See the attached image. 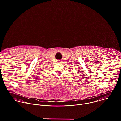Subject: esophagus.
<instances>
[{
    "label": "esophagus",
    "instance_id": "esophagus-1",
    "mask_svg": "<svg viewBox=\"0 0 121 121\" xmlns=\"http://www.w3.org/2000/svg\"><path fill=\"white\" fill-rule=\"evenodd\" d=\"M58 62H59V61H59V60H58Z\"/></svg>",
    "mask_w": 121,
    "mask_h": 121
}]
</instances>
